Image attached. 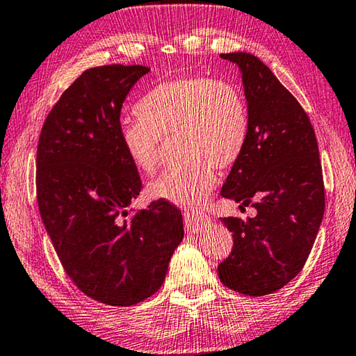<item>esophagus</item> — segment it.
<instances>
[{"label":"esophagus","instance_id":"esophagus-1","mask_svg":"<svg viewBox=\"0 0 356 356\" xmlns=\"http://www.w3.org/2000/svg\"><path fill=\"white\" fill-rule=\"evenodd\" d=\"M184 222L186 232H190V234H197L199 230H202L207 225V218L204 215H197V213L184 211Z\"/></svg>","mask_w":356,"mask_h":356}]
</instances>
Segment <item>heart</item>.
Wrapping results in <instances>:
<instances>
[{
	"label": "heart",
	"mask_w": 356,
	"mask_h": 356,
	"mask_svg": "<svg viewBox=\"0 0 356 356\" xmlns=\"http://www.w3.org/2000/svg\"><path fill=\"white\" fill-rule=\"evenodd\" d=\"M138 121L120 129L121 149L138 171L152 176L160 141L177 137V166L149 185V196L196 210L209 200L218 170L241 159L249 138V108L235 83L179 76L151 88L137 106Z\"/></svg>",
	"instance_id": "obj_1"
}]
</instances>
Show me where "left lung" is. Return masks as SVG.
Listing matches in <instances>:
<instances>
[{
	"instance_id": "left-lung-1",
	"label": "left lung",
	"mask_w": 356,
	"mask_h": 356,
	"mask_svg": "<svg viewBox=\"0 0 356 356\" xmlns=\"http://www.w3.org/2000/svg\"><path fill=\"white\" fill-rule=\"evenodd\" d=\"M241 70L249 138L221 196L257 216L222 218L234 248L218 266L225 286L266 296L300 273L325 209L318 140L308 115L264 63L249 53L221 54Z\"/></svg>"
}]
</instances>
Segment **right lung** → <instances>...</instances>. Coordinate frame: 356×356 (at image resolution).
Wrapping results in <instances>:
<instances>
[{"instance_id": "1", "label": "right lung", "mask_w": 356, "mask_h": 356, "mask_svg": "<svg viewBox=\"0 0 356 356\" xmlns=\"http://www.w3.org/2000/svg\"><path fill=\"white\" fill-rule=\"evenodd\" d=\"M143 65L86 70L43 122L35 186L42 221L67 275L83 294L131 307L165 282L184 240L182 213L166 200L127 211L141 179L120 143L121 107Z\"/></svg>"}]
</instances>
